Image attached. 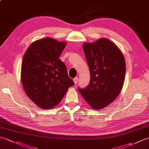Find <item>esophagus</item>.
<instances>
[{"label":"esophagus","instance_id":"34e87169","mask_svg":"<svg viewBox=\"0 0 149 149\" xmlns=\"http://www.w3.org/2000/svg\"><path fill=\"white\" fill-rule=\"evenodd\" d=\"M78 80H79V79H78V77H75V78H74V79H73V81H74V83L76 84L77 83H78Z\"/></svg>","mask_w":149,"mask_h":149}]
</instances>
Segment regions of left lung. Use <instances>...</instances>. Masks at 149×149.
Returning a JSON list of instances; mask_svg holds the SVG:
<instances>
[{
    "mask_svg": "<svg viewBox=\"0 0 149 149\" xmlns=\"http://www.w3.org/2000/svg\"><path fill=\"white\" fill-rule=\"evenodd\" d=\"M83 48L91 77L86 88L78 90L92 108L101 109L113 102L122 89L125 75L124 56L106 38L84 43Z\"/></svg>",
    "mask_w": 149,
    "mask_h": 149,
    "instance_id": "8db88e82",
    "label": "left lung"
}]
</instances>
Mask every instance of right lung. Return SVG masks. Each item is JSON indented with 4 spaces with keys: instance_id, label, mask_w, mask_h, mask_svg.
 I'll use <instances>...</instances> for the list:
<instances>
[{
    "instance_id": "add662e5",
    "label": "right lung",
    "mask_w": 149,
    "mask_h": 149,
    "mask_svg": "<svg viewBox=\"0 0 149 149\" xmlns=\"http://www.w3.org/2000/svg\"><path fill=\"white\" fill-rule=\"evenodd\" d=\"M66 44L47 37L31 43L24 55L22 86L27 97L42 109L58 105L74 84L64 63L59 59Z\"/></svg>"
}]
</instances>
